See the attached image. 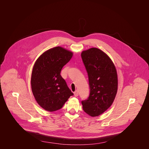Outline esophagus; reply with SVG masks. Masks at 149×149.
<instances>
[{"instance_id": "1", "label": "esophagus", "mask_w": 149, "mask_h": 149, "mask_svg": "<svg viewBox=\"0 0 149 149\" xmlns=\"http://www.w3.org/2000/svg\"><path fill=\"white\" fill-rule=\"evenodd\" d=\"M74 93V96L76 97H78V95H79V93H78V91L77 90L75 91Z\"/></svg>"}]
</instances>
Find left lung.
Masks as SVG:
<instances>
[{
	"label": "left lung",
	"mask_w": 149,
	"mask_h": 149,
	"mask_svg": "<svg viewBox=\"0 0 149 149\" xmlns=\"http://www.w3.org/2000/svg\"><path fill=\"white\" fill-rule=\"evenodd\" d=\"M81 58L87 71L90 94L82 100L83 109L92 117L104 112L113 102L117 92L118 78L113 63L97 48L83 51Z\"/></svg>",
	"instance_id": "1"
}]
</instances>
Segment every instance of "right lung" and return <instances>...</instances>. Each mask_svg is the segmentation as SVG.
<instances>
[{
	"label": "right lung",
	"instance_id": "obj_1",
	"mask_svg": "<svg viewBox=\"0 0 149 149\" xmlns=\"http://www.w3.org/2000/svg\"><path fill=\"white\" fill-rule=\"evenodd\" d=\"M72 55L71 51L57 46L43 52L35 63L31 80L32 91L37 103L46 111L61 109L74 94L60 75Z\"/></svg>",
	"mask_w": 149,
	"mask_h": 149
}]
</instances>
